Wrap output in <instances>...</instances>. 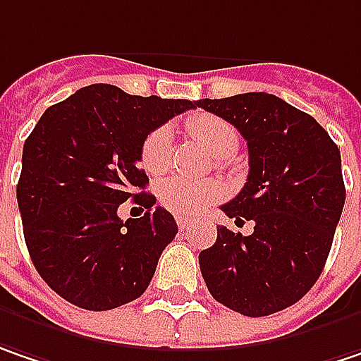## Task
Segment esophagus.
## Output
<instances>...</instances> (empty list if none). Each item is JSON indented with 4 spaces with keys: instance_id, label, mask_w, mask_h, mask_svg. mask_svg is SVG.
<instances>
[{
    "instance_id": "obj_1",
    "label": "esophagus",
    "mask_w": 361,
    "mask_h": 361,
    "mask_svg": "<svg viewBox=\"0 0 361 361\" xmlns=\"http://www.w3.org/2000/svg\"><path fill=\"white\" fill-rule=\"evenodd\" d=\"M176 223H178V228L180 231H190L194 226V221L185 219V216H176Z\"/></svg>"
}]
</instances>
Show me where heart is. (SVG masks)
<instances>
[{
    "label": "heart",
    "mask_w": 361,
    "mask_h": 361,
    "mask_svg": "<svg viewBox=\"0 0 361 361\" xmlns=\"http://www.w3.org/2000/svg\"><path fill=\"white\" fill-rule=\"evenodd\" d=\"M185 130L214 157L226 159L239 147L237 128L224 118L214 114H194L185 120ZM171 159V133L161 126L151 130L140 147V165L145 171L157 176L167 169ZM224 196V185L219 180L190 181L183 178H169L157 185V200L176 214H200L210 204Z\"/></svg>",
    "instance_id": "obj_1"
}]
</instances>
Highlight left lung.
<instances>
[{"label": "left lung", "mask_w": 361, "mask_h": 361, "mask_svg": "<svg viewBox=\"0 0 361 361\" xmlns=\"http://www.w3.org/2000/svg\"><path fill=\"white\" fill-rule=\"evenodd\" d=\"M247 140L249 176L221 210L251 235L216 228L200 251L214 300L245 317H267L298 302L319 280L345 204L341 153L327 130L284 99L251 92L198 99Z\"/></svg>", "instance_id": "8db88e82"}]
</instances>
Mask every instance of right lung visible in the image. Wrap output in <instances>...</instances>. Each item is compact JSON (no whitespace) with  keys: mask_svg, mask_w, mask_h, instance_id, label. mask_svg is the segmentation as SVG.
Masks as SVG:
<instances>
[{"mask_svg":"<svg viewBox=\"0 0 361 361\" xmlns=\"http://www.w3.org/2000/svg\"><path fill=\"white\" fill-rule=\"evenodd\" d=\"M190 108L196 102L94 83L51 106L26 138L16 190L24 239L40 278L67 302L110 310L147 290L178 224L138 192L149 183L140 147ZM130 197L145 214L122 221L117 208Z\"/></svg>","mask_w":361,"mask_h":361,"instance_id":"add662e5","label":"right lung"}]
</instances>
